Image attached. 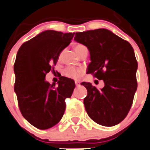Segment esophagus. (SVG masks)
Segmentation results:
<instances>
[{
    "label": "esophagus",
    "mask_w": 150,
    "mask_h": 150,
    "mask_svg": "<svg viewBox=\"0 0 150 150\" xmlns=\"http://www.w3.org/2000/svg\"><path fill=\"white\" fill-rule=\"evenodd\" d=\"M75 85L77 86H80L81 85V82H80V81H75Z\"/></svg>",
    "instance_id": "1"
}]
</instances>
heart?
I'll use <instances>...</instances> for the list:
<instances>
[{
    "label": "heart",
    "mask_w": 150,
    "mask_h": 150,
    "mask_svg": "<svg viewBox=\"0 0 150 150\" xmlns=\"http://www.w3.org/2000/svg\"><path fill=\"white\" fill-rule=\"evenodd\" d=\"M84 49H87L86 47L83 45L78 44L75 45V50L77 53L81 52V50H84ZM83 73V69L81 67H67L64 69L63 70V75L64 76L67 77L68 78H71V79H79L81 77V75Z\"/></svg>",
    "instance_id": "heart-1"
}]
</instances>
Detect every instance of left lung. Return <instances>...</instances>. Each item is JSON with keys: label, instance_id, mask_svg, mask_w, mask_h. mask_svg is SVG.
Instances as JSON below:
<instances>
[{"label": "left lung", "instance_id": "8db88e82", "mask_svg": "<svg viewBox=\"0 0 150 150\" xmlns=\"http://www.w3.org/2000/svg\"><path fill=\"white\" fill-rule=\"evenodd\" d=\"M74 40L89 50L87 73L105 83L98 90L90 83H81L87 89L83 103L88 117L103 126L119 124L127 117L137 89L138 63L133 47L105 28L78 32Z\"/></svg>", "mask_w": 150, "mask_h": 150}]
</instances>
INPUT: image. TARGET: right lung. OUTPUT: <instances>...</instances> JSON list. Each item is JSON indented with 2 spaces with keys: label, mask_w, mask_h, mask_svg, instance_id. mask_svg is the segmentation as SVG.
<instances>
[{
  "label": "right lung",
  "mask_w": 150,
  "mask_h": 150,
  "mask_svg": "<svg viewBox=\"0 0 150 150\" xmlns=\"http://www.w3.org/2000/svg\"><path fill=\"white\" fill-rule=\"evenodd\" d=\"M74 34L45 30L23 43L17 52L14 71L19 108L23 117L40 130L59 123L64 114L65 100L75 88L74 81L65 77L59 78L57 86L45 79Z\"/></svg>",
  "instance_id": "1"
}]
</instances>
